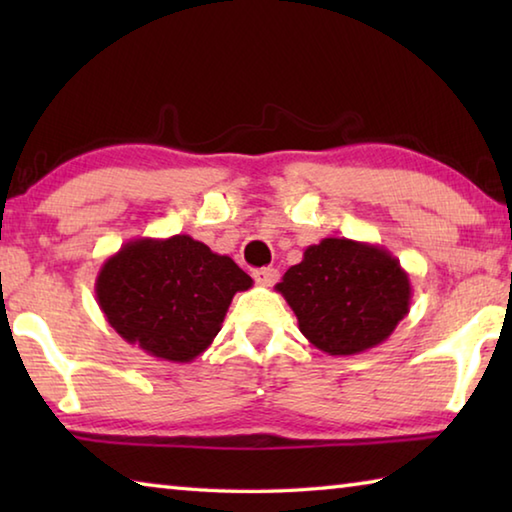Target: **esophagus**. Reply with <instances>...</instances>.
<instances>
[{
  "instance_id": "1",
  "label": "esophagus",
  "mask_w": 512,
  "mask_h": 512,
  "mask_svg": "<svg viewBox=\"0 0 512 512\" xmlns=\"http://www.w3.org/2000/svg\"><path fill=\"white\" fill-rule=\"evenodd\" d=\"M253 277L257 284H262V287H271V284L277 282L280 273H277L271 266H264V268H257V271H253Z\"/></svg>"
}]
</instances>
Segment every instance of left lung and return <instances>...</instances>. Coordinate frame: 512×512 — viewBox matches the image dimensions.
Here are the masks:
<instances>
[{
  "mask_svg": "<svg viewBox=\"0 0 512 512\" xmlns=\"http://www.w3.org/2000/svg\"><path fill=\"white\" fill-rule=\"evenodd\" d=\"M275 291L289 302L305 339L332 357L384 343L411 307V280L384 246L327 237L309 246Z\"/></svg>",
  "mask_w": 512,
  "mask_h": 512,
  "instance_id": "8db88e82",
  "label": "left lung"
}]
</instances>
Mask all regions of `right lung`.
Returning <instances> with one entry per match:
<instances>
[{"mask_svg":"<svg viewBox=\"0 0 512 512\" xmlns=\"http://www.w3.org/2000/svg\"><path fill=\"white\" fill-rule=\"evenodd\" d=\"M253 277L189 235L137 237L101 264L94 293L110 327L151 357L189 363L210 348Z\"/></svg>","mask_w":512,"mask_h":512,"instance_id":"1","label":"right lung"}]
</instances>
